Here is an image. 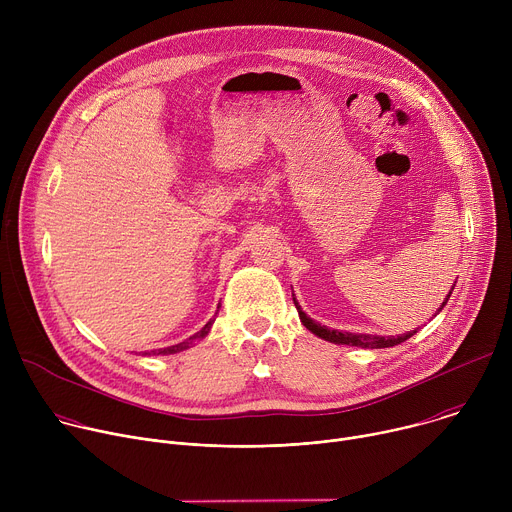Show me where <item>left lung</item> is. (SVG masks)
Listing matches in <instances>:
<instances>
[{"instance_id":"8db88e82","label":"left lung","mask_w":512,"mask_h":512,"mask_svg":"<svg viewBox=\"0 0 512 512\" xmlns=\"http://www.w3.org/2000/svg\"><path fill=\"white\" fill-rule=\"evenodd\" d=\"M452 289H454V287H452ZM450 296H452V291H450V294L446 296L444 304L440 306V310H437L435 314H440V312H442V308L448 304ZM294 304H296V308H298V314H300L302 324H304L312 334H316V336H320V338H324V340H328V342H334V344L360 346V348H389V346H397V344L405 342L407 338H411V336L417 332V330H411V332L401 334V336H377V334H352V332H338V330H330V328H326V326H320L318 322H314L312 318H308V316H306V312H304V310L300 308V304L296 302V298H294Z\"/></svg>"}]
</instances>
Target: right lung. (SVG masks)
I'll use <instances>...</instances> for the list:
<instances>
[{"mask_svg": "<svg viewBox=\"0 0 512 512\" xmlns=\"http://www.w3.org/2000/svg\"><path fill=\"white\" fill-rule=\"evenodd\" d=\"M210 326H212V324L208 322V324H206L198 334H194L192 338H204V336L210 332ZM192 338L186 340V342H180V344H176V346H168V348H160V350H152V352H154V354H176V352H182V350L188 348V344L192 342Z\"/></svg>", "mask_w": 512, "mask_h": 512, "instance_id": "obj_1", "label": "right lung"}]
</instances>
